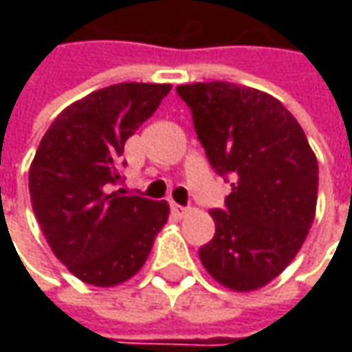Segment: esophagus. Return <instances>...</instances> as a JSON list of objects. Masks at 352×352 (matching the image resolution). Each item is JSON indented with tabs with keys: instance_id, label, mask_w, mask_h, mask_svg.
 I'll return each mask as SVG.
<instances>
[{
	"instance_id": "esophagus-1",
	"label": "esophagus",
	"mask_w": 352,
	"mask_h": 352,
	"mask_svg": "<svg viewBox=\"0 0 352 352\" xmlns=\"http://www.w3.org/2000/svg\"><path fill=\"white\" fill-rule=\"evenodd\" d=\"M170 210H172V213L176 215V217H184V215H188V208H182V206H178V204H172L170 206Z\"/></svg>"
}]
</instances>
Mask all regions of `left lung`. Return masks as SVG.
I'll use <instances>...</instances> for the list:
<instances>
[{
    "mask_svg": "<svg viewBox=\"0 0 352 352\" xmlns=\"http://www.w3.org/2000/svg\"><path fill=\"white\" fill-rule=\"evenodd\" d=\"M176 89L211 166L235 178L227 210L210 211L215 235L199 261L225 288L258 290L296 258L316 219V153L296 117L266 91L231 82Z\"/></svg>",
    "mask_w": 352,
    "mask_h": 352,
    "instance_id": "obj_1",
    "label": "left lung"
}]
</instances>
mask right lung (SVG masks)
<instances>
[{
    "instance_id": "1",
    "label": "right lung",
    "mask_w": 352,
    "mask_h": 352,
    "mask_svg": "<svg viewBox=\"0 0 352 352\" xmlns=\"http://www.w3.org/2000/svg\"><path fill=\"white\" fill-rule=\"evenodd\" d=\"M170 84L123 82L70 103L48 127L29 168L31 204L48 247L82 282L111 288L146 263L168 221L166 201L125 196V142L153 116Z\"/></svg>"
}]
</instances>
